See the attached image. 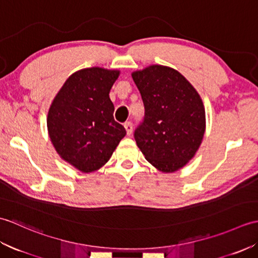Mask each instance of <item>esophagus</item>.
<instances>
[{"label":"esophagus","mask_w":258,"mask_h":258,"mask_svg":"<svg viewBox=\"0 0 258 258\" xmlns=\"http://www.w3.org/2000/svg\"><path fill=\"white\" fill-rule=\"evenodd\" d=\"M124 127H125V130H126V134L127 135H131L132 134V132H133V126H132V123L130 122H125L124 123Z\"/></svg>","instance_id":"1"}]
</instances>
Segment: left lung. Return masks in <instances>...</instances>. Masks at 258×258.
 <instances>
[{"label": "left lung", "instance_id": "obj_1", "mask_svg": "<svg viewBox=\"0 0 258 258\" xmlns=\"http://www.w3.org/2000/svg\"><path fill=\"white\" fill-rule=\"evenodd\" d=\"M145 114L134 139L158 171L173 173L194 157L205 132V108L189 82L172 68L151 65L132 73Z\"/></svg>", "mask_w": 258, "mask_h": 258}]
</instances>
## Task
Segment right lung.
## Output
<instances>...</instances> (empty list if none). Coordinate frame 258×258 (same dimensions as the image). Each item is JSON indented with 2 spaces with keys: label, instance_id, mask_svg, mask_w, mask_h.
<instances>
[{
  "label": "right lung",
  "instance_id": "add662e5",
  "mask_svg": "<svg viewBox=\"0 0 258 258\" xmlns=\"http://www.w3.org/2000/svg\"><path fill=\"white\" fill-rule=\"evenodd\" d=\"M119 71L90 68L65 81L47 114L48 135L65 162L83 173L97 171L111 158L124 136L114 119L109 98Z\"/></svg>",
  "mask_w": 258,
  "mask_h": 258
}]
</instances>
